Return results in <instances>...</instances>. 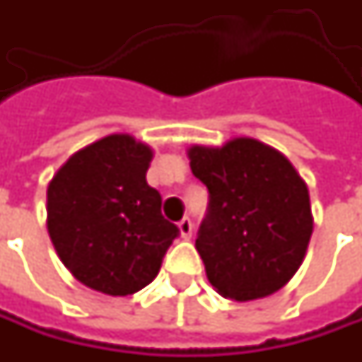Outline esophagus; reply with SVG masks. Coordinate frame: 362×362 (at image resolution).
I'll return each instance as SVG.
<instances>
[{"label":"esophagus","mask_w":362,"mask_h":362,"mask_svg":"<svg viewBox=\"0 0 362 362\" xmlns=\"http://www.w3.org/2000/svg\"><path fill=\"white\" fill-rule=\"evenodd\" d=\"M179 231H181V235L187 240L191 238V233H193V221L189 219V217H183L181 221H179Z\"/></svg>","instance_id":"34e87169"}]
</instances>
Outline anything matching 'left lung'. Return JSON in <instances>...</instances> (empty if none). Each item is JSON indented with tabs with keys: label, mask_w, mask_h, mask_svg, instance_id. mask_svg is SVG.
<instances>
[{
	"label": "left lung",
	"mask_w": 362,
	"mask_h": 362,
	"mask_svg": "<svg viewBox=\"0 0 362 362\" xmlns=\"http://www.w3.org/2000/svg\"><path fill=\"white\" fill-rule=\"evenodd\" d=\"M193 175L209 191L195 247L223 298L278 292L296 274L313 235L308 187L292 163L256 139L193 145Z\"/></svg>",
	"instance_id": "8db88e82"
}]
</instances>
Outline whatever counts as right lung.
Returning <instances> with one entry per match:
<instances>
[{
    "label": "right lung",
    "mask_w": 362,
    "mask_h": 362,
    "mask_svg": "<svg viewBox=\"0 0 362 362\" xmlns=\"http://www.w3.org/2000/svg\"><path fill=\"white\" fill-rule=\"evenodd\" d=\"M153 151L131 134L80 148L48 185V233L78 282L110 296L155 280L179 228L146 183Z\"/></svg>",
    "instance_id": "obj_1"
}]
</instances>
